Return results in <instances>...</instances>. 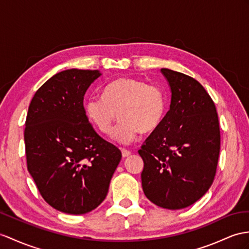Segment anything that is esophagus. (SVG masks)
I'll return each instance as SVG.
<instances>
[{"mask_svg": "<svg viewBox=\"0 0 249 249\" xmlns=\"http://www.w3.org/2000/svg\"><path fill=\"white\" fill-rule=\"evenodd\" d=\"M121 154H123V157L124 159H125V157H128L131 155V152L129 150H125V149H121Z\"/></svg>", "mask_w": 249, "mask_h": 249, "instance_id": "34e87169", "label": "esophagus"}]
</instances>
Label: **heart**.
<instances>
[{
    "instance_id": "obj_1",
    "label": "heart",
    "mask_w": 249,
    "mask_h": 249,
    "mask_svg": "<svg viewBox=\"0 0 249 249\" xmlns=\"http://www.w3.org/2000/svg\"><path fill=\"white\" fill-rule=\"evenodd\" d=\"M166 96L157 86L135 78H118L105 88L102 98L89 97L84 102V114L96 130L110 134L116 117L119 124L112 139L126 144L139 133H151L159 128L166 112Z\"/></svg>"
}]
</instances>
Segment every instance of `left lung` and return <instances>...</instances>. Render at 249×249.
Returning a JSON list of instances; mask_svg holds the SVG:
<instances>
[{
    "instance_id": "1",
    "label": "left lung",
    "mask_w": 249,
    "mask_h": 249,
    "mask_svg": "<svg viewBox=\"0 0 249 249\" xmlns=\"http://www.w3.org/2000/svg\"><path fill=\"white\" fill-rule=\"evenodd\" d=\"M171 92L170 108L138 150L144 196L178 210L198 201L213 183L220 154L216 108L196 79L161 69Z\"/></svg>"
}]
</instances>
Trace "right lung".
I'll return each mask as SVG.
<instances>
[{"label": "right lung", "instance_id": "obj_1", "mask_svg": "<svg viewBox=\"0 0 249 249\" xmlns=\"http://www.w3.org/2000/svg\"><path fill=\"white\" fill-rule=\"evenodd\" d=\"M99 71L57 72L36 92L24 131L27 169L53 208L84 214L106 198L121 152L102 139L83 108Z\"/></svg>", "mask_w": 249, "mask_h": 249}]
</instances>
